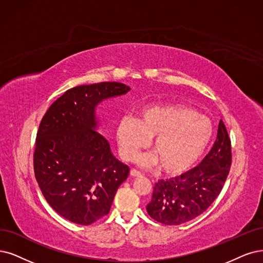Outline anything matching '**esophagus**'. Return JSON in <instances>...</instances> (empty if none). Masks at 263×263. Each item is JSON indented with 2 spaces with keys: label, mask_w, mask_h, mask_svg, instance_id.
<instances>
[{
  "label": "esophagus",
  "mask_w": 263,
  "mask_h": 263,
  "mask_svg": "<svg viewBox=\"0 0 263 263\" xmlns=\"http://www.w3.org/2000/svg\"><path fill=\"white\" fill-rule=\"evenodd\" d=\"M130 176H131V177H133V178H137V177H141L142 174H141V172H140V171L135 170V169H132V170L130 171Z\"/></svg>",
  "instance_id": "obj_1"
}]
</instances>
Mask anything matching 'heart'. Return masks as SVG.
I'll list each match as a JSON object with an SVG mask.
<instances>
[{"label": "heart", "mask_w": 263, "mask_h": 263, "mask_svg": "<svg viewBox=\"0 0 263 263\" xmlns=\"http://www.w3.org/2000/svg\"><path fill=\"white\" fill-rule=\"evenodd\" d=\"M213 133L206 116L181 104L148 106L141 109L139 118L125 116L117 126L119 153L133 160L153 139V161L170 174L186 171L205 152ZM148 161V160H147Z\"/></svg>", "instance_id": "heart-1"}]
</instances>
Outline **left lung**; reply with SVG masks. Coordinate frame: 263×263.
<instances>
[{
	"instance_id": "obj_1",
	"label": "left lung",
	"mask_w": 263,
	"mask_h": 263,
	"mask_svg": "<svg viewBox=\"0 0 263 263\" xmlns=\"http://www.w3.org/2000/svg\"><path fill=\"white\" fill-rule=\"evenodd\" d=\"M231 140L220 120L217 140L211 151L194 169L154 186L148 215L167 226H179L207 210L220 194L231 168Z\"/></svg>"
}]
</instances>
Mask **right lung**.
<instances>
[{"instance_id": "right-lung-1", "label": "right lung", "mask_w": 263, "mask_h": 263, "mask_svg": "<svg viewBox=\"0 0 263 263\" xmlns=\"http://www.w3.org/2000/svg\"><path fill=\"white\" fill-rule=\"evenodd\" d=\"M130 90L119 82L76 86L51 105L39 126L35 179L50 206L77 224L90 226L106 216L129 176V167L114 156L108 141L96 131L95 109Z\"/></svg>"}]
</instances>
